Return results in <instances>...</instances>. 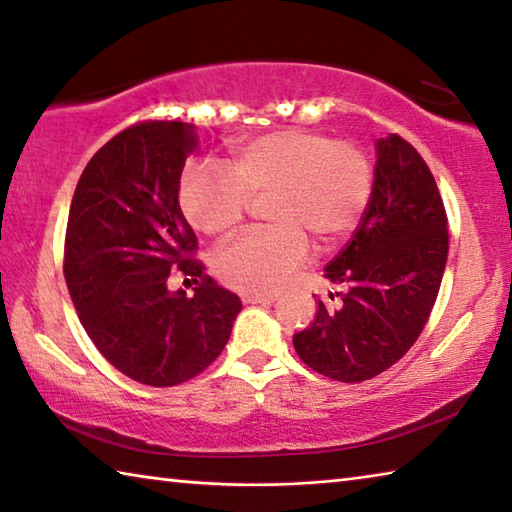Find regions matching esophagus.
I'll return each mask as SVG.
<instances>
[{
    "label": "esophagus",
    "instance_id": "obj_1",
    "mask_svg": "<svg viewBox=\"0 0 512 512\" xmlns=\"http://www.w3.org/2000/svg\"><path fill=\"white\" fill-rule=\"evenodd\" d=\"M240 297L245 304H272L276 299L274 295H265V292H242Z\"/></svg>",
    "mask_w": 512,
    "mask_h": 512
}]
</instances>
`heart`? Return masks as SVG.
I'll list each match as a JSON object with an SVG mask.
<instances>
[{"label": "heart", "instance_id": "obj_1", "mask_svg": "<svg viewBox=\"0 0 512 512\" xmlns=\"http://www.w3.org/2000/svg\"><path fill=\"white\" fill-rule=\"evenodd\" d=\"M372 186V161L356 142L279 129L238 142L231 170L190 163L181 174L179 201L195 229L226 238L245 222L254 201L270 195L265 213L274 226L242 233L215 256L226 286L267 295L308 261V238L331 249L356 229Z\"/></svg>", "mask_w": 512, "mask_h": 512}]
</instances>
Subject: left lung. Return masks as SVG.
Masks as SVG:
<instances>
[{
    "label": "left lung",
    "instance_id": "8db88e82",
    "mask_svg": "<svg viewBox=\"0 0 512 512\" xmlns=\"http://www.w3.org/2000/svg\"><path fill=\"white\" fill-rule=\"evenodd\" d=\"M447 254V213L429 165L410 142L390 133L376 142L363 220L324 270L340 286L338 301L317 299L313 324L292 338L299 358L342 383L388 370L420 338Z\"/></svg>",
    "mask_w": 512,
    "mask_h": 512
}]
</instances>
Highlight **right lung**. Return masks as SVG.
Wrapping results in <instances>:
<instances>
[{
	"instance_id": "add662e5",
	"label": "right lung",
	"mask_w": 512,
	"mask_h": 512,
	"mask_svg": "<svg viewBox=\"0 0 512 512\" xmlns=\"http://www.w3.org/2000/svg\"><path fill=\"white\" fill-rule=\"evenodd\" d=\"M192 124L124 129L90 158L74 190L63 274L83 329L129 379L170 388L204 372L229 342L240 297L204 272L179 206ZM179 271L196 295L169 290Z\"/></svg>"
}]
</instances>
